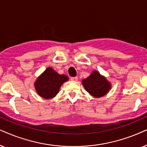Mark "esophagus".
Masks as SVG:
<instances>
[{"label": "esophagus", "mask_w": 147, "mask_h": 147, "mask_svg": "<svg viewBox=\"0 0 147 147\" xmlns=\"http://www.w3.org/2000/svg\"><path fill=\"white\" fill-rule=\"evenodd\" d=\"M77 79H78V77H77L70 78V80H71V81H77Z\"/></svg>", "instance_id": "1"}]
</instances>
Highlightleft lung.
<instances>
[{
  "mask_svg": "<svg viewBox=\"0 0 147 147\" xmlns=\"http://www.w3.org/2000/svg\"><path fill=\"white\" fill-rule=\"evenodd\" d=\"M84 88L92 96L96 98L103 97L108 93L111 85L106 78L95 70L87 79L82 81Z\"/></svg>",
  "mask_w": 147,
  "mask_h": 147,
  "instance_id": "obj_1",
  "label": "left lung"
}]
</instances>
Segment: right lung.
<instances>
[{"instance_id": "right-lung-1", "label": "right lung", "mask_w": 147, "mask_h": 147, "mask_svg": "<svg viewBox=\"0 0 147 147\" xmlns=\"http://www.w3.org/2000/svg\"><path fill=\"white\" fill-rule=\"evenodd\" d=\"M68 77L64 75H59L53 68H47L35 82L36 91L40 97L48 99L53 98L59 92V89Z\"/></svg>"}]
</instances>
